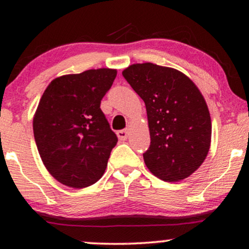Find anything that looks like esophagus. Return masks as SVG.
<instances>
[{
	"mask_svg": "<svg viewBox=\"0 0 249 249\" xmlns=\"http://www.w3.org/2000/svg\"><path fill=\"white\" fill-rule=\"evenodd\" d=\"M117 135H118V137H119V139H120V141H125V139H127L128 136H129V131L127 130V129H124V130H119L117 132Z\"/></svg>",
	"mask_w": 249,
	"mask_h": 249,
	"instance_id": "obj_1",
	"label": "esophagus"
}]
</instances>
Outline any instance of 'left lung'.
<instances>
[{
  "instance_id": "obj_1",
  "label": "left lung",
  "mask_w": 249,
  "mask_h": 249,
  "mask_svg": "<svg viewBox=\"0 0 249 249\" xmlns=\"http://www.w3.org/2000/svg\"><path fill=\"white\" fill-rule=\"evenodd\" d=\"M122 76L147 112L151 145L142 154L146 166L164 181L189 177L205 160L212 135L198 88L180 71L149 62L132 64Z\"/></svg>"
}]
</instances>
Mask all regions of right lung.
Here are the masks:
<instances>
[{"instance_id":"right-lung-1","label":"right lung","mask_w":249,"mask_h":249,"mask_svg":"<svg viewBox=\"0 0 249 249\" xmlns=\"http://www.w3.org/2000/svg\"><path fill=\"white\" fill-rule=\"evenodd\" d=\"M117 70L91 69L56 78L34 118V137L44 165L57 181L84 188L104 175L118 137L101 110Z\"/></svg>"}]
</instances>
